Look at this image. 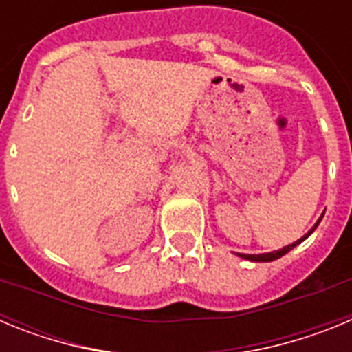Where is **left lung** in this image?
<instances>
[{"instance_id":"obj_1","label":"left lung","mask_w":352,"mask_h":352,"mask_svg":"<svg viewBox=\"0 0 352 352\" xmlns=\"http://www.w3.org/2000/svg\"><path fill=\"white\" fill-rule=\"evenodd\" d=\"M321 220H322V217H321V219H319V220H317V223L312 227V229H310L309 234H305L301 239H298V241H294V243H292V245H287V247L280 248V250L268 252V254H254V256H252V254H238V256H239V257H243V259H248V261H256V263H268V261L278 259V257H282V256H284V254H287L289 250H292V248L296 247L298 243H301V241H303L305 238H309V236L312 234L314 231H316V227L319 226V222H321Z\"/></svg>"}]
</instances>
